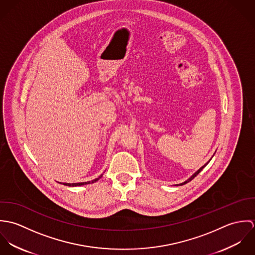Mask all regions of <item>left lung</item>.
Returning <instances> with one entry per match:
<instances>
[{
	"label": "left lung",
	"instance_id": "1",
	"mask_svg": "<svg viewBox=\"0 0 255 255\" xmlns=\"http://www.w3.org/2000/svg\"><path fill=\"white\" fill-rule=\"evenodd\" d=\"M211 159H212V158H211ZM211 159H210V160H209V161H208L206 164H204V165H203V166H202V167H201L199 170H197V171H196V172H195V173H194V174H193V175H192L190 178H188V179H187L185 182H182V183H180V184H176V185H183V184H185V183H187V182H190L191 180H193V179H194V178H195V177H196V176H197V175H198V174H199V173H200V172L203 170V168L207 166V164H208V163L211 161Z\"/></svg>",
	"mask_w": 255,
	"mask_h": 255
}]
</instances>
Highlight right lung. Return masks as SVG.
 Masks as SVG:
<instances>
[{
	"label": "right lung",
	"mask_w": 255,
	"mask_h": 255,
	"mask_svg": "<svg viewBox=\"0 0 255 255\" xmlns=\"http://www.w3.org/2000/svg\"><path fill=\"white\" fill-rule=\"evenodd\" d=\"M103 176V174L101 176H99L97 179L91 181V182H73V183H69V182H59L61 184H64V185H67V186H81V185H84V184H89V183H93V182H96L99 179H101Z\"/></svg>",
	"instance_id": "right-lung-1"
}]
</instances>
